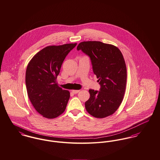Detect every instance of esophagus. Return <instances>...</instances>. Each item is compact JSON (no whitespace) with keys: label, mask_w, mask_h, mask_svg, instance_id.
I'll list each match as a JSON object with an SVG mask.
<instances>
[{"label":"esophagus","mask_w":160,"mask_h":160,"mask_svg":"<svg viewBox=\"0 0 160 160\" xmlns=\"http://www.w3.org/2000/svg\"><path fill=\"white\" fill-rule=\"evenodd\" d=\"M79 91H80V90H78V89H72V92L73 93V94H77V93H78Z\"/></svg>","instance_id":"1"}]
</instances>
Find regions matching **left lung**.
I'll return each mask as SVG.
<instances>
[{"mask_svg":"<svg viewBox=\"0 0 160 160\" xmlns=\"http://www.w3.org/2000/svg\"><path fill=\"white\" fill-rule=\"evenodd\" d=\"M77 49L90 57L94 73L101 85L99 91L89 90L87 111L98 118L112 115L121 105L126 89L127 71L123 54L117 47L99 41L82 42Z\"/></svg>","mask_w":160,"mask_h":160,"instance_id":"1","label":"left lung"}]
</instances>
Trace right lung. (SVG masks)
<instances>
[{
  "mask_svg": "<svg viewBox=\"0 0 160 160\" xmlns=\"http://www.w3.org/2000/svg\"><path fill=\"white\" fill-rule=\"evenodd\" d=\"M76 45L77 43L46 47L28 63V95L37 112L45 118H55L66 110L70 92L59 87L56 78L65 58Z\"/></svg>",
  "mask_w": 160,
  "mask_h": 160,
  "instance_id": "obj_1",
  "label": "right lung"
}]
</instances>
